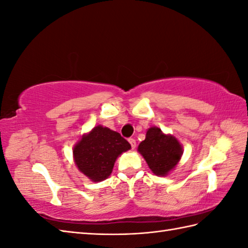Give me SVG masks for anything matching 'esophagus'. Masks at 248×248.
<instances>
[{
    "label": "esophagus",
    "mask_w": 248,
    "mask_h": 248,
    "mask_svg": "<svg viewBox=\"0 0 248 248\" xmlns=\"http://www.w3.org/2000/svg\"><path fill=\"white\" fill-rule=\"evenodd\" d=\"M129 143L131 145V147H132V149H134L136 147V141L134 139H129Z\"/></svg>",
    "instance_id": "esophagus-1"
}]
</instances>
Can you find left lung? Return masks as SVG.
<instances>
[{
	"instance_id": "1",
	"label": "left lung",
	"mask_w": 248,
	"mask_h": 248,
	"mask_svg": "<svg viewBox=\"0 0 248 248\" xmlns=\"http://www.w3.org/2000/svg\"><path fill=\"white\" fill-rule=\"evenodd\" d=\"M139 151L152 172L166 176L180 160L182 147L173 136L165 135L159 128H150L145 140L140 144Z\"/></svg>"
}]
</instances>
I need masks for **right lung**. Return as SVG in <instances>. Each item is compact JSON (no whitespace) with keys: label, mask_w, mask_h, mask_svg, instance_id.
Here are the masks:
<instances>
[{"label":"right lung","mask_w":248,"mask_h":248,"mask_svg":"<svg viewBox=\"0 0 248 248\" xmlns=\"http://www.w3.org/2000/svg\"><path fill=\"white\" fill-rule=\"evenodd\" d=\"M130 148L129 141L119 133L97 125L75 146L73 156L78 170L98 182L112 173L116 159Z\"/></svg>","instance_id":"add662e5"}]
</instances>
